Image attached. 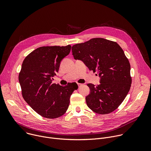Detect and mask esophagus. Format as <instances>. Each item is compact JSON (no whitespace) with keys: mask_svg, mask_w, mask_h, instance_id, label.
<instances>
[{"mask_svg":"<svg viewBox=\"0 0 151 151\" xmlns=\"http://www.w3.org/2000/svg\"><path fill=\"white\" fill-rule=\"evenodd\" d=\"M78 87H80L81 86L83 85V84H82V83H78Z\"/></svg>","mask_w":151,"mask_h":151,"instance_id":"34e87169","label":"esophagus"}]
</instances>
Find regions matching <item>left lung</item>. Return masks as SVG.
<instances>
[{"instance_id": "left-lung-1", "label": "left lung", "mask_w": 151, "mask_h": 151, "mask_svg": "<svg viewBox=\"0 0 151 151\" xmlns=\"http://www.w3.org/2000/svg\"><path fill=\"white\" fill-rule=\"evenodd\" d=\"M72 50L75 60L82 61L100 78V83L96 87L87 84L90 93L85 100L89 108L102 115L114 111L125 99L132 84L130 64L122 49L115 42L93 38L74 45Z\"/></svg>"}]
</instances>
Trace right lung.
<instances>
[{"mask_svg":"<svg viewBox=\"0 0 151 151\" xmlns=\"http://www.w3.org/2000/svg\"><path fill=\"white\" fill-rule=\"evenodd\" d=\"M70 49V45L39 47L23 62L18 76L23 97L43 117L54 119L65 114L72 94L78 88L73 83L64 87L52 83L61 60Z\"/></svg>","mask_w":151,"mask_h":151,"instance_id":"obj_1","label":"right lung"}]
</instances>
